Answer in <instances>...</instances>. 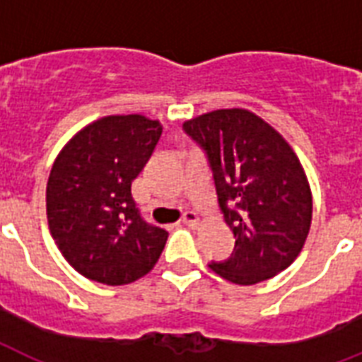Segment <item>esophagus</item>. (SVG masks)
Returning <instances> with one entry per match:
<instances>
[{
    "mask_svg": "<svg viewBox=\"0 0 362 362\" xmlns=\"http://www.w3.org/2000/svg\"><path fill=\"white\" fill-rule=\"evenodd\" d=\"M182 223L184 226H197L199 223V216L193 212V210H187V212H184V216H182Z\"/></svg>",
    "mask_w": 362,
    "mask_h": 362,
    "instance_id": "esophagus-1",
    "label": "esophagus"
}]
</instances>
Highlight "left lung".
<instances>
[{"instance_id":"obj_1","label":"left lung","mask_w":362,"mask_h":362,"mask_svg":"<svg viewBox=\"0 0 362 362\" xmlns=\"http://www.w3.org/2000/svg\"><path fill=\"white\" fill-rule=\"evenodd\" d=\"M212 170L218 204L235 235L231 257L210 263L221 278L253 286L297 259L312 223V193L291 146L244 109H221L184 124Z\"/></svg>"}]
</instances>
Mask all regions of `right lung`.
<instances>
[{
    "label": "right lung",
    "instance_id": "add662e5",
    "mask_svg": "<svg viewBox=\"0 0 362 362\" xmlns=\"http://www.w3.org/2000/svg\"><path fill=\"white\" fill-rule=\"evenodd\" d=\"M161 133L141 115L107 116L76 133L50 170L48 227L67 263L90 280L131 284L163 252L169 233L142 218L131 193Z\"/></svg>",
    "mask_w": 362,
    "mask_h": 362
}]
</instances>
